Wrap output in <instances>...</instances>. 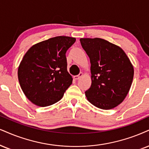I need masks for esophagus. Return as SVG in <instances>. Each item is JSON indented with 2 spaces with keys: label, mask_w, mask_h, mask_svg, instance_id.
I'll use <instances>...</instances> for the list:
<instances>
[{
  "label": "esophagus",
  "mask_w": 149,
  "mask_h": 149,
  "mask_svg": "<svg viewBox=\"0 0 149 149\" xmlns=\"http://www.w3.org/2000/svg\"><path fill=\"white\" fill-rule=\"evenodd\" d=\"M82 76H83V73L80 72L79 74V75H76V76L73 77V79H74V80H78V79H79Z\"/></svg>",
  "instance_id": "esophagus-1"
}]
</instances>
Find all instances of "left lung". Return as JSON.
Here are the masks:
<instances>
[{"label":"left lung","mask_w":149,"mask_h":149,"mask_svg":"<svg viewBox=\"0 0 149 149\" xmlns=\"http://www.w3.org/2000/svg\"><path fill=\"white\" fill-rule=\"evenodd\" d=\"M91 62L92 83L85 92L90 103L103 110L120 104L131 88L134 68L118 45L100 38H80Z\"/></svg>","instance_id":"obj_1"}]
</instances>
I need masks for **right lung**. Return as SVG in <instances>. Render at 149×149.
Here are the masks:
<instances>
[{
  "label": "right lung",
  "instance_id": "obj_1",
  "mask_svg": "<svg viewBox=\"0 0 149 149\" xmlns=\"http://www.w3.org/2000/svg\"><path fill=\"white\" fill-rule=\"evenodd\" d=\"M75 41L73 37L56 36L34 44L24 55L18 68V81L32 104L45 107L61 100L72 83L65 53Z\"/></svg>",
  "mask_w": 149,
  "mask_h": 149
}]
</instances>
